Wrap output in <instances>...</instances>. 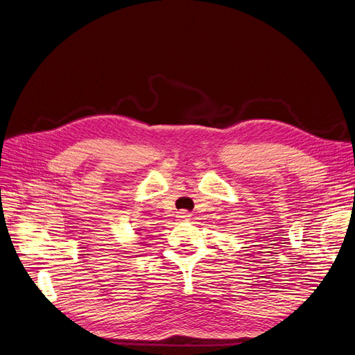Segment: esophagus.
<instances>
[{
    "label": "esophagus",
    "mask_w": 355,
    "mask_h": 355,
    "mask_svg": "<svg viewBox=\"0 0 355 355\" xmlns=\"http://www.w3.org/2000/svg\"><path fill=\"white\" fill-rule=\"evenodd\" d=\"M178 218L182 219V220H187L190 218V214L186 212V211H181V212H178Z\"/></svg>",
    "instance_id": "1"
}]
</instances>
